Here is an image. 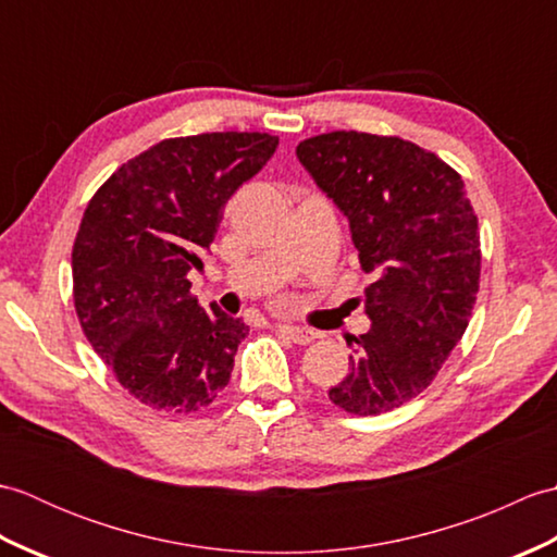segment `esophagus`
Segmentation results:
<instances>
[{"instance_id": "1", "label": "esophagus", "mask_w": 557, "mask_h": 557, "mask_svg": "<svg viewBox=\"0 0 557 557\" xmlns=\"http://www.w3.org/2000/svg\"><path fill=\"white\" fill-rule=\"evenodd\" d=\"M277 333L292 339L294 345H309V342L315 339V333L309 327H297V325H277Z\"/></svg>"}]
</instances>
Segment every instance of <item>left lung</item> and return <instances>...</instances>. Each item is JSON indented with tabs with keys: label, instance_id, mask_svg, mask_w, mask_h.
Here are the masks:
<instances>
[{
	"label": "left lung",
	"instance_id": "1",
	"mask_svg": "<svg viewBox=\"0 0 557 557\" xmlns=\"http://www.w3.org/2000/svg\"><path fill=\"white\" fill-rule=\"evenodd\" d=\"M297 158L351 227L371 330L349 335V371L330 401L377 417L421 395L465 335L481 277L479 220L459 172L399 136L330 132Z\"/></svg>",
	"mask_w": 557,
	"mask_h": 557
}]
</instances>
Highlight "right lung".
<instances>
[{"mask_svg":"<svg viewBox=\"0 0 557 557\" xmlns=\"http://www.w3.org/2000/svg\"><path fill=\"white\" fill-rule=\"evenodd\" d=\"M277 144L260 132L164 138L88 200L71 251L76 315L140 405L191 413L230 383L248 325L215 304L200 309L188 272L203 268L224 203Z\"/></svg>","mask_w":557,"mask_h":557,"instance_id":"right-lung-1","label":"right lung"}]
</instances>
